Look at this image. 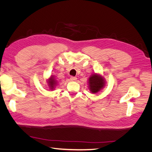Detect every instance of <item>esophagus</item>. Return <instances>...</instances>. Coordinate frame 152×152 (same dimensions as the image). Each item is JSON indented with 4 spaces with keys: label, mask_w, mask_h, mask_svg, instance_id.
<instances>
[{
    "label": "esophagus",
    "mask_w": 152,
    "mask_h": 152,
    "mask_svg": "<svg viewBox=\"0 0 152 152\" xmlns=\"http://www.w3.org/2000/svg\"><path fill=\"white\" fill-rule=\"evenodd\" d=\"M77 79V77H70V80L72 81H75Z\"/></svg>",
    "instance_id": "34e87169"
}]
</instances>
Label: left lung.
Wrapping results in <instances>:
<instances>
[{"label":"left lung","instance_id":"obj_1","mask_svg":"<svg viewBox=\"0 0 152 152\" xmlns=\"http://www.w3.org/2000/svg\"><path fill=\"white\" fill-rule=\"evenodd\" d=\"M89 86L92 93H97L104 86V80L101 75L94 73L89 77Z\"/></svg>","mask_w":152,"mask_h":152}]
</instances>
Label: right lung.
Listing matches in <instances>:
<instances>
[{
  "mask_svg": "<svg viewBox=\"0 0 152 152\" xmlns=\"http://www.w3.org/2000/svg\"><path fill=\"white\" fill-rule=\"evenodd\" d=\"M56 84H57V82L56 80L54 79V77L53 76H50L49 79L48 80V84H49L50 89L51 90H53L55 86L56 85Z\"/></svg>",
  "mask_w": 152,
  "mask_h": 152,
  "instance_id": "right-lung-1",
  "label": "right lung"
}]
</instances>
